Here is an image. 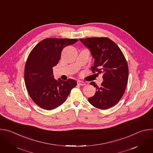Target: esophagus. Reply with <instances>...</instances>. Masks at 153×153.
<instances>
[{"instance_id":"34e87169","label":"esophagus","mask_w":153,"mask_h":153,"mask_svg":"<svg viewBox=\"0 0 153 153\" xmlns=\"http://www.w3.org/2000/svg\"><path fill=\"white\" fill-rule=\"evenodd\" d=\"M77 84H78L79 85H80V86H84V85H86V83L84 82H83V81L79 80V81H77Z\"/></svg>"}]
</instances>
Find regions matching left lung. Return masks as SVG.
<instances>
[{"instance_id": "1", "label": "left lung", "mask_w": 153, "mask_h": 153, "mask_svg": "<svg viewBox=\"0 0 153 153\" xmlns=\"http://www.w3.org/2000/svg\"><path fill=\"white\" fill-rule=\"evenodd\" d=\"M79 40L89 50L94 59L91 67L93 73L97 71L103 74V82L100 86L94 82L90 83L95 87L96 92L88 98V101L96 108L109 109L118 102L126 90L128 76L126 58L119 47L108 38L93 37Z\"/></svg>"}]
</instances>
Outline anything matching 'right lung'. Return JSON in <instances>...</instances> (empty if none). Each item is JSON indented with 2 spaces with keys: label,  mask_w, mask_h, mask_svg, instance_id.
Masks as SVG:
<instances>
[{
  "label": "right lung",
  "mask_w": 153,
  "mask_h": 153,
  "mask_svg": "<svg viewBox=\"0 0 153 153\" xmlns=\"http://www.w3.org/2000/svg\"><path fill=\"white\" fill-rule=\"evenodd\" d=\"M76 39L46 38L30 52L25 68V82L27 92L34 102L45 110H52L63 104L76 80H56L53 67L61 59L64 47L76 43Z\"/></svg>",
  "instance_id": "right-lung-1"
}]
</instances>
